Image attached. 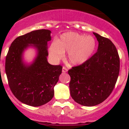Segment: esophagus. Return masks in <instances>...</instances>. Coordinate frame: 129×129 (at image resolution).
Instances as JSON below:
<instances>
[{"label":"esophagus","instance_id":"34e87169","mask_svg":"<svg viewBox=\"0 0 129 129\" xmlns=\"http://www.w3.org/2000/svg\"><path fill=\"white\" fill-rule=\"evenodd\" d=\"M67 71H68V70H67V68H66V67H62V73H66Z\"/></svg>","mask_w":129,"mask_h":129}]
</instances>
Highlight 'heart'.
<instances>
[{
  "label": "heart",
  "mask_w": 129,
  "mask_h": 129,
  "mask_svg": "<svg viewBox=\"0 0 129 129\" xmlns=\"http://www.w3.org/2000/svg\"><path fill=\"white\" fill-rule=\"evenodd\" d=\"M96 48L95 40L92 36H85L75 32L63 34L49 48V55L54 61H59L68 52V61L73 66L81 65L92 57Z\"/></svg>",
  "instance_id": "obj_1"
}]
</instances>
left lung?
Listing matches in <instances>:
<instances>
[{
	"label": "left lung",
	"mask_w": 129,
	"mask_h": 129,
	"mask_svg": "<svg viewBox=\"0 0 129 129\" xmlns=\"http://www.w3.org/2000/svg\"><path fill=\"white\" fill-rule=\"evenodd\" d=\"M93 34L99 43L97 52L86 62L68 72L72 98L86 107L100 104L110 95L119 72V57L114 44L109 39Z\"/></svg>",
	"instance_id": "left-lung-1"
}]
</instances>
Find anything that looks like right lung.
Returning a JSON list of instances; mask_svg holds the SVG:
<instances>
[{"label":"right lung","instance_id":"obj_1","mask_svg":"<svg viewBox=\"0 0 129 129\" xmlns=\"http://www.w3.org/2000/svg\"><path fill=\"white\" fill-rule=\"evenodd\" d=\"M50 34V30L43 29L19 36L11 43L6 57L10 89L16 98L28 105L39 107L50 101L62 72L61 65H52L47 61ZM28 47L37 50V56L31 64L23 61V53Z\"/></svg>","mask_w":129,"mask_h":129}]
</instances>
